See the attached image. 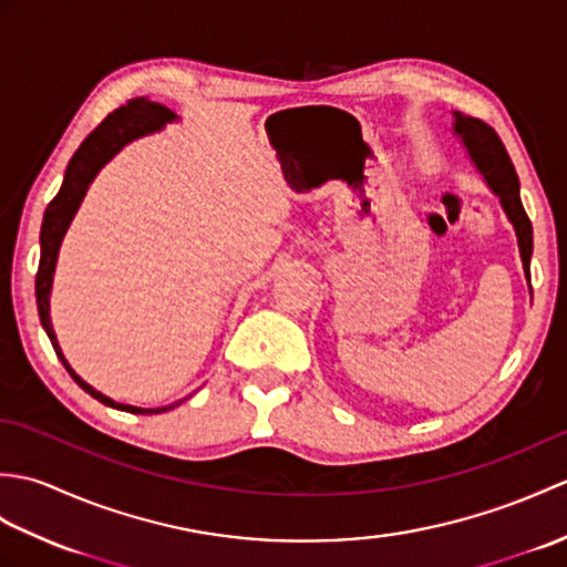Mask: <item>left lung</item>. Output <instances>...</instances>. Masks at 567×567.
I'll use <instances>...</instances> for the list:
<instances>
[{"instance_id":"left-lung-1","label":"left lung","mask_w":567,"mask_h":567,"mask_svg":"<svg viewBox=\"0 0 567 567\" xmlns=\"http://www.w3.org/2000/svg\"><path fill=\"white\" fill-rule=\"evenodd\" d=\"M453 131H455V136L463 141L470 161H473L477 171L483 173L489 189L499 197L502 209L507 212L509 221L516 231V240H519V252H522L526 280H528V287H532L534 228L524 212V204L519 197V177H516V171H514L507 148H504V143L495 134V128L487 126L485 122H480V118H473V116H463L455 112Z\"/></svg>"}]
</instances>
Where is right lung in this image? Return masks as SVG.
Masks as SVG:
<instances>
[{
    "label": "right lung",
    "mask_w": 567,
    "mask_h": 567,
    "mask_svg": "<svg viewBox=\"0 0 567 567\" xmlns=\"http://www.w3.org/2000/svg\"><path fill=\"white\" fill-rule=\"evenodd\" d=\"M175 118H177L175 112L146 97H136L126 102L124 106H118V110H114L87 138L80 143V148L70 158L63 185H60L58 195L45 207L43 224H41V260H39V272H35V305H39V317L48 339H51L55 348V355L63 360L70 378L75 380L84 392L92 394L94 400H100L106 406L124 409V412H131V414H161V412H167V409L179 406L185 400L173 402L167 406H158V409H141L131 404H118L110 400L106 394L90 388V384L68 365L63 351H60L53 323H51V315H48V311H51V305L48 302H51V287H53V272H55L60 244H63V236L68 231L72 216H75V212L80 209V202L84 199V195H87L92 179L97 177L102 167L110 163L114 155L126 146V143L146 134H153V131H161L165 124L175 122Z\"/></svg>",
    "instance_id": "obj_1"
}]
</instances>
